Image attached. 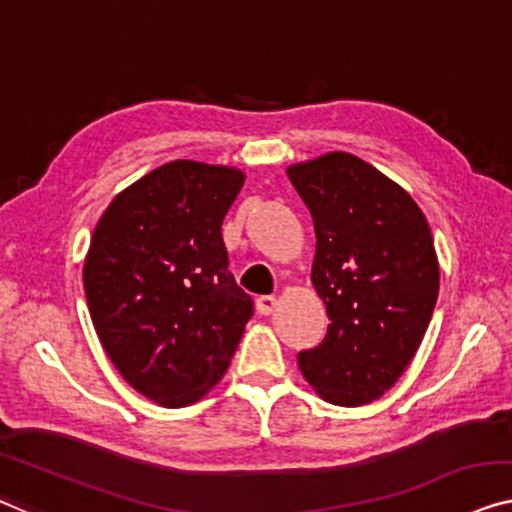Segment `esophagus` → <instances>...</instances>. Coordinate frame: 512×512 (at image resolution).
Masks as SVG:
<instances>
[{
	"label": "esophagus",
	"mask_w": 512,
	"mask_h": 512,
	"mask_svg": "<svg viewBox=\"0 0 512 512\" xmlns=\"http://www.w3.org/2000/svg\"><path fill=\"white\" fill-rule=\"evenodd\" d=\"M255 305H257L259 315H271V312L278 308V299L276 296H259Z\"/></svg>",
	"instance_id": "obj_1"
}]
</instances>
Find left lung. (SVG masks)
I'll return each instance as SVG.
<instances>
[{"label": "left lung", "instance_id": "1", "mask_svg": "<svg viewBox=\"0 0 512 512\" xmlns=\"http://www.w3.org/2000/svg\"><path fill=\"white\" fill-rule=\"evenodd\" d=\"M315 223L310 280L329 333L299 354L317 395L338 407L379 400L407 370L432 319L439 259L407 190L347 151L287 167Z\"/></svg>", "mask_w": 512, "mask_h": 512}]
</instances>
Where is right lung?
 Masks as SVG:
<instances>
[{
    "instance_id": "1",
    "label": "right lung",
    "mask_w": 512,
    "mask_h": 512,
    "mask_svg": "<svg viewBox=\"0 0 512 512\" xmlns=\"http://www.w3.org/2000/svg\"><path fill=\"white\" fill-rule=\"evenodd\" d=\"M243 181L239 167L172 160L114 195L91 236L82 278L98 340L160 407L202 400L253 317L220 232Z\"/></svg>"
}]
</instances>
